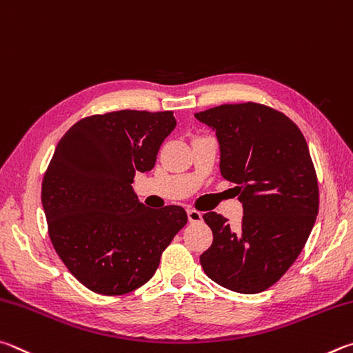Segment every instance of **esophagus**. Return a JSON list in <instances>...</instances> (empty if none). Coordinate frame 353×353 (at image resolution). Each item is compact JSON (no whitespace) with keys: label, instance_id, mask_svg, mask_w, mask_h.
I'll use <instances>...</instances> for the list:
<instances>
[{"label":"esophagus","instance_id":"esophagus-1","mask_svg":"<svg viewBox=\"0 0 353 353\" xmlns=\"http://www.w3.org/2000/svg\"><path fill=\"white\" fill-rule=\"evenodd\" d=\"M188 219H189V223H200L203 220V215L201 212L195 211V209H188Z\"/></svg>","mask_w":353,"mask_h":353}]
</instances>
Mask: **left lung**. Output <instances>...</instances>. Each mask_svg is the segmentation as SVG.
Returning a JSON list of instances; mask_svg holds the SVG:
<instances>
[{"mask_svg":"<svg viewBox=\"0 0 353 353\" xmlns=\"http://www.w3.org/2000/svg\"><path fill=\"white\" fill-rule=\"evenodd\" d=\"M195 117L215 132L220 173L243 205L239 228L217 212L203 215L214 240L200 263L221 287L261 293L292 267L316 220L318 180L305 138L261 103L220 105Z\"/></svg>","mask_w":353,"mask_h":353,"instance_id":"left-lung-1","label":"left lung"}]
</instances>
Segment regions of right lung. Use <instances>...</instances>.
<instances>
[{
	"mask_svg": "<svg viewBox=\"0 0 353 353\" xmlns=\"http://www.w3.org/2000/svg\"><path fill=\"white\" fill-rule=\"evenodd\" d=\"M176 125L173 111L121 110L85 117L55 147L41 184L54 250L91 292L117 296L144 285L188 223L181 206L148 209L133 190Z\"/></svg>",
	"mask_w": 353,
	"mask_h": 353,
	"instance_id": "1",
	"label": "right lung"
}]
</instances>
